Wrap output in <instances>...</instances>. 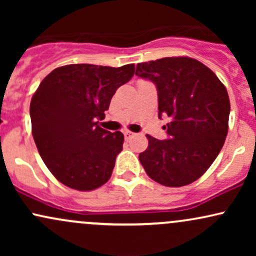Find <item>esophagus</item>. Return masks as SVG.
<instances>
[{
	"mask_svg": "<svg viewBox=\"0 0 256 256\" xmlns=\"http://www.w3.org/2000/svg\"><path fill=\"white\" fill-rule=\"evenodd\" d=\"M134 132H131V131H128V130H126L125 132H124V136H125V138L126 140H130V138L134 136Z\"/></svg>",
	"mask_w": 256,
	"mask_h": 256,
	"instance_id": "esophagus-1",
	"label": "esophagus"
}]
</instances>
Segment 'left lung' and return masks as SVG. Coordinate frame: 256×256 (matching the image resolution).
<instances>
[{
	"label": "left lung",
	"mask_w": 256,
	"mask_h": 256,
	"mask_svg": "<svg viewBox=\"0 0 256 256\" xmlns=\"http://www.w3.org/2000/svg\"><path fill=\"white\" fill-rule=\"evenodd\" d=\"M136 76L156 85L158 118L167 140L146 134L148 148L140 161L152 180L165 186H184L210 168L224 146L228 130L230 100L216 73L192 58H164L137 64Z\"/></svg>",
	"instance_id": "8db88e82"
}]
</instances>
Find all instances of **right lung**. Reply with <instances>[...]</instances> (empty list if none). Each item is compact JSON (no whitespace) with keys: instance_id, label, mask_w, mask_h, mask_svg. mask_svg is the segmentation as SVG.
Here are the masks:
<instances>
[{"instance_id":"1","label":"right lung","mask_w":256,"mask_h":256,"mask_svg":"<svg viewBox=\"0 0 256 256\" xmlns=\"http://www.w3.org/2000/svg\"><path fill=\"white\" fill-rule=\"evenodd\" d=\"M134 74L122 67L76 64L58 67L32 96V136L58 182L90 192L107 183L122 150L124 134L100 128L116 89Z\"/></svg>"}]
</instances>
